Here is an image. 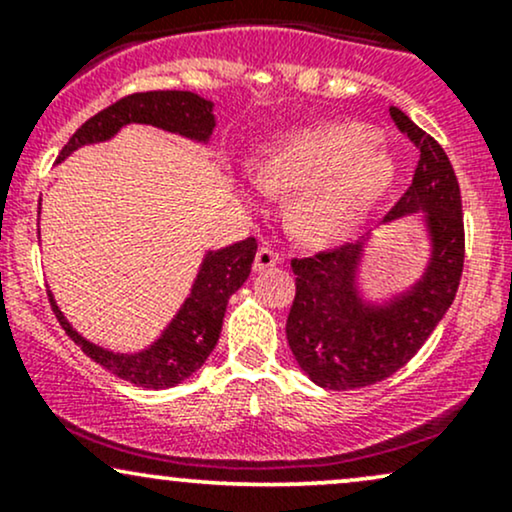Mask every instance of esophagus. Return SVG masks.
Returning a JSON list of instances; mask_svg holds the SVG:
<instances>
[{"mask_svg":"<svg viewBox=\"0 0 512 512\" xmlns=\"http://www.w3.org/2000/svg\"><path fill=\"white\" fill-rule=\"evenodd\" d=\"M279 262H281L279 252H274L272 248H267V245H264V248L257 250L255 264H252V269H255V272H264V269H272Z\"/></svg>","mask_w":512,"mask_h":512,"instance_id":"1","label":"esophagus"}]
</instances>
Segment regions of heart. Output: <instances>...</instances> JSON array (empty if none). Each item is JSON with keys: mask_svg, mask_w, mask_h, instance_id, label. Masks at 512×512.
Wrapping results in <instances>:
<instances>
[{"mask_svg": "<svg viewBox=\"0 0 512 512\" xmlns=\"http://www.w3.org/2000/svg\"><path fill=\"white\" fill-rule=\"evenodd\" d=\"M395 161L356 125L305 129L272 146L257 166L262 190L298 192L291 226L310 243L344 238L390 190Z\"/></svg>", "mask_w": 512, "mask_h": 512, "instance_id": "1", "label": "heart"}]
</instances>
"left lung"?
Wrapping results in <instances>:
<instances>
[{"mask_svg": "<svg viewBox=\"0 0 512 512\" xmlns=\"http://www.w3.org/2000/svg\"><path fill=\"white\" fill-rule=\"evenodd\" d=\"M390 117L419 149V163L385 221L424 211L431 262L407 293L373 305L356 289L363 243L293 257L296 298L286 320V339L303 373L327 390H356L397 373L431 337L460 286L464 219L455 170L443 146L402 110L390 108Z\"/></svg>", "mask_w": 512, "mask_h": 512, "instance_id": "8db88e82", "label": "left lung"}]
</instances>
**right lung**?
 <instances>
[{
    "label": "right lung",
    "instance_id": "1",
    "mask_svg": "<svg viewBox=\"0 0 512 512\" xmlns=\"http://www.w3.org/2000/svg\"><path fill=\"white\" fill-rule=\"evenodd\" d=\"M129 122L154 125L166 129V132L197 139V142H207L211 129H214V105L190 91L132 93V96L108 105L76 129L57 156V163L64 161L79 146L115 137L117 129L129 125ZM255 252V238H245L223 250L209 252L178 315L173 317L161 339H156L149 349L139 351V354H115V351L88 342L64 320L62 310L50 296L52 313L57 315L62 330L72 337V342L117 378L139 387H149V390L173 387L202 368V363L214 351L216 342H219L228 298L250 276Z\"/></svg>",
    "mask_w": 512,
    "mask_h": 512
}]
</instances>
